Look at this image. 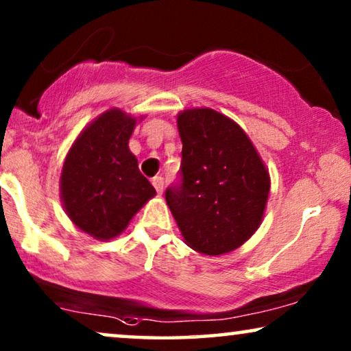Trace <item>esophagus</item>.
<instances>
[{
  "mask_svg": "<svg viewBox=\"0 0 351 351\" xmlns=\"http://www.w3.org/2000/svg\"><path fill=\"white\" fill-rule=\"evenodd\" d=\"M152 184H153V186H155V190L158 191V193H162V189H165V179H162V177H153V180H152Z\"/></svg>",
  "mask_w": 351,
  "mask_h": 351,
  "instance_id": "esophagus-1",
  "label": "esophagus"
}]
</instances>
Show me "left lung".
I'll list each match as a JSON object with an SVG mask.
<instances>
[{
	"mask_svg": "<svg viewBox=\"0 0 351 351\" xmlns=\"http://www.w3.org/2000/svg\"><path fill=\"white\" fill-rule=\"evenodd\" d=\"M182 141V185L166 203L184 241L204 256L243 246L265 214L270 174L251 138L232 118L213 108L177 114Z\"/></svg>",
	"mask_w": 351,
	"mask_h": 351,
	"instance_id": "left-lung-1",
	"label": "left lung"
}]
</instances>
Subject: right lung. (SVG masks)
<instances>
[{
  "instance_id": "right-lung-1",
  "label": "right lung",
  "mask_w": 351,
  "mask_h": 351,
  "mask_svg": "<svg viewBox=\"0 0 351 351\" xmlns=\"http://www.w3.org/2000/svg\"><path fill=\"white\" fill-rule=\"evenodd\" d=\"M119 108L93 119L71 143L60 174V199L81 232L100 241L121 234L156 190L129 150L137 121Z\"/></svg>"
}]
</instances>
